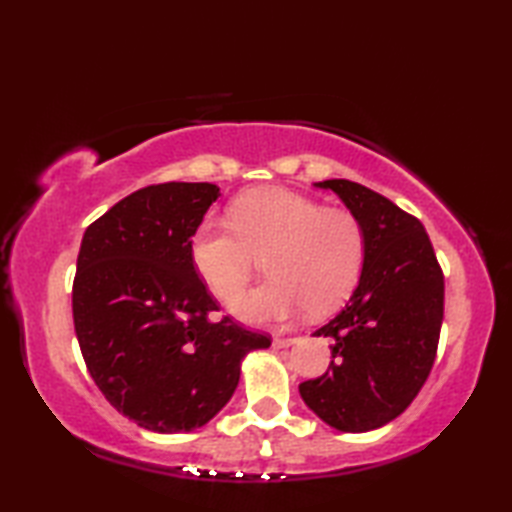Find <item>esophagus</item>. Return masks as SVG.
<instances>
[{"label": "esophagus", "mask_w": 512, "mask_h": 512, "mask_svg": "<svg viewBox=\"0 0 512 512\" xmlns=\"http://www.w3.org/2000/svg\"><path fill=\"white\" fill-rule=\"evenodd\" d=\"M295 341H297L295 336H275L273 347H277V350H279V347H290Z\"/></svg>", "instance_id": "obj_1"}]
</instances>
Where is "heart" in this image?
I'll return each mask as SVG.
<instances>
[{
  "instance_id": "b5f03b06",
  "label": "heart",
  "mask_w": 512,
  "mask_h": 512,
  "mask_svg": "<svg viewBox=\"0 0 512 512\" xmlns=\"http://www.w3.org/2000/svg\"><path fill=\"white\" fill-rule=\"evenodd\" d=\"M264 253L270 279L233 303V312L246 323L341 306L361 275L365 233L352 211L323 206L290 189L264 187L239 195L228 206V222L206 217L189 239L195 273L224 301L244 290L253 255Z\"/></svg>"
}]
</instances>
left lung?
<instances>
[{
	"instance_id": "8db88e82",
	"label": "left lung",
	"mask_w": 512,
	"mask_h": 512,
	"mask_svg": "<svg viewBox=\"0 0 512 512\" xmlns=\"http://www.w3.org/2000/svg\"><path fill=\"white\" fill-rule=\"evenodd\" d=\"M365 233L361 279L350 301L314 336L332 339L323 376L299 385L303 402L345 433L398 418L418 396L436 361L444 275L418 217L350 180H323Z\"/></svg>"
}]
</instances>
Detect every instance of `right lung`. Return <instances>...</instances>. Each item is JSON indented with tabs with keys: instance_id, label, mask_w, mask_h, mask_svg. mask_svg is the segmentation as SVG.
Returning a JSON list of instances; mask_svg holds the SVG:
<instances>
[{
	"instance_id": "1",
	"label": "right lung",
	"mask_w": 512,
	"mask_h": 512,
	"mask_svg": "<svg viewBox=\"0 0 512 512\" xmlns=\"http://www.w3.org/2000/svg\"><path fill=\"white\" fill-rule=\"evenodd\" d=\"M220 195L209 182H165L116 202L83 235L72 314L83 361L110 405L138 427H204L239 383L242 358L266 334L217 308L195 273L189 239Z\"/></svg>"
}]
</instances>
